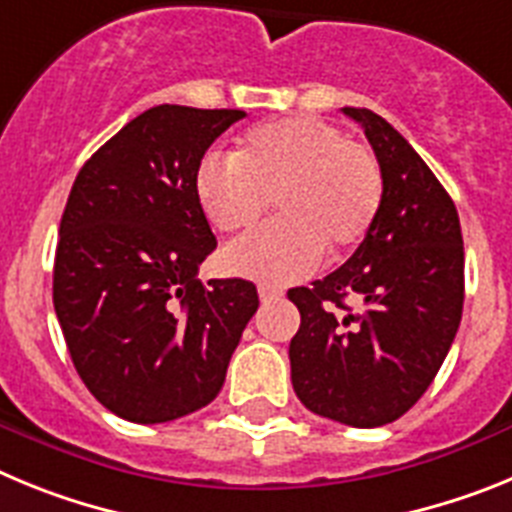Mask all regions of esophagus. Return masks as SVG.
Segmentation results:
<instances>
[{
  "instance_id": "obj_1",
  "label": "esophagus",
  "mask_w": 512,
  "mask_h": 512,
  "mask_svg": "<svg viewBox=\"0 0 512 512\" xmlns=\"http://www.w3.org/2000/svg\"><path fill=\"white\" fill-rule=\"evenodd\" d=\"M259 297H261V302H269V300H279V297H282V289H274V287H264V284H261V287H259Z\"/></svg>"
}]
</instances>
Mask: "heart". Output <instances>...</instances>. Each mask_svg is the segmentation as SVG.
<instances>
[{
  "label": "heart",
  "mask_w": 512,
  "mask_h": 512,
  "mask_svg": "<svg viewBox=\"0 0 512 512\" xmlns=\"http://www.w3.org/2000/svg\"><path fill=\"white\" fill-rule=\"evenodd\" d=\"M194 194L223 233L259 223L269 202L279 220L225 248L230 274L264 284L307 277L323 259L354 248L382 207V166L369 146L315 117H289L248 130L230 158L205 156Z\"/></svg>",
  "instance_id": "heart-1"
}]
</instances>
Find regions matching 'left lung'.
Returning a JSON list of instances; mask_svg holds the SVG:
<instances>
[{
	"instance_id": "8db88e82",
	"label": "left lung",
	"mask_w": 512,
	"mask_h": 512,
	"mask_svg": "<svg viewBox=\"0 0 512 512\" xmlns=\"http://www.w3.org/2000/svg\"><path fill=\"white\" fill-rule=\"evenodd\" d=\"M343 115L364 128L382 166V207L341 269L287 292L302 318L289 364L307 410L377 428L413 408L449 354L464 305V241L449 192L408 140L372 110Z\"/></svg>"
}]
</instances>
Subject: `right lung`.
<instances>
[{"label": "right lung", "mask_w": 512, "mask_h": 512, "mask_svg": "<svg viewBox=\"0 0 512 512\" xmlns=\"http://www.w3.org/2000/svg\"><path fill=\"white\" fill-rule=\"evenodd\" d=\"M243 110L158 104L81 166L61 217L53 307L87 390L130 423L205 408L253 312L246 279H197L217 241L194 194Z\"/></svg>", "instance_id": "add662e5"}]
</instances>
